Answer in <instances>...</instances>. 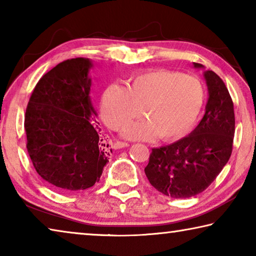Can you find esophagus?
I'll list each match as a JSON object with an SVG mask.
<instances>
[{
    "mask_svg": "<svg viewBox=\"0 0 256 256\" xmlns=\"http://www.w3.org/2000/svg\"><path fill=\"white\" fill-rule=\"evenodd\" d=\"M128 144L126 142H122V141H115L114 144H112V148L114 149H122L125 148V146H128Z\"/></svg>",
    "mask_w": 256,
    "mask_h": 256,
    "instance_id": "1",
    "label": "esophagus"
}]
</instances>
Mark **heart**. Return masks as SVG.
I'll list each match as a JSON object with an SVG mask.
<instances>
[{
	"label": "heart",
	"instance_id": "1",
	"mask_svg": "<svg viewBox=\"0 0 256 256\" xmlns=\"http://www.w3.org/2000/svg\"><path fill=\"white\" fill-rule=\"evenodd\" d=\"M204 102V89L198 78L170 70H154L128 80L126 88L112 84L100 102L104 122L120 130L140 116L146 120L128 124L123 136L132 140H162L184 136L196 123Z\"/></svg>",
	"mask_w": 256,
	"mask_h": 256
}]
</instances>
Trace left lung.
<instances>
[{
  "label": "left lung",
  "instance_id": "8db88e82",
  "mask_svg": "<svg viewBox=\"0 0 256 256\" xmlns=\"http://www.w3.org/2000/svg\"><path fill=\"white\" fill-rule=\"evenodd\" d=\"M204 79L209 98L201 122L188 136L152 149L144 168L150 184L167 196L186 198L203 192L230 158L235 134L232 97L214 71H206Z\"/></svg>",
  "mask_w": 256,
  "mask_h": 256
}]
</instances>
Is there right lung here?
Returning a JSON list of instances; mask_svg holds the SVG:
<instances>
[{
	"instance_id": "right-lung-1",
	"label": "right lung",
	"mask_w": 256,
	"mask_h": 256,
	"mask_svg": "<svg viewBox=\"0 0 256 256\" xmlns=\"http://www.w3.org/2000/svg\"><path fill=\"white\" fill-rule=\"evenodd\" d=\"M92 66L84 58L58 64L38 81L26 110L27 150L34 170L63 192L92 188L110 159L89 97Z\"/></svg>"
}]
</instances>
